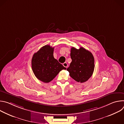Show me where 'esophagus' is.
Masks as SVG:
<instances>
[{"label":"esophagus","instance_id":"34e87169","mask_svg":"<svg viewBox=\"0 0 124 124\" xmlns=\"http://www.w3.org/2000/svg\"><path fill=\"white\" fill-rule=\"evenodd\" d=\"M63 66L64 67H65V68H67V67H68V64H67V63H66V62H65V63H64L63 64Z\"/></svg>","mask_w":124,"mask_h":124}]
</instances>
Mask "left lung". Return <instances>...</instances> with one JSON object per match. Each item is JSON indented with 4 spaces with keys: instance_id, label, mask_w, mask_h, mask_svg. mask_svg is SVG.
Segmentation results:
<instances>
[{
    "instance_id": "1",
    "label": "left lung",
    "mask_w": 124,
    "mask_h": 124,
    "mask_svg": "<svg viewBox=\"0 0 124 124\" xmlns=\"http://www.w3.org/2000/svg\"><path fill=\"white\" fill-rule=\"evenodd\" d=\"M70 55L72 61L67 70L70 77L80 83L87 81L93 75L95 68L92 53L82 47L78 49L72 47Z\"/></svg>"
}]
</instances>
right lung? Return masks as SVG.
<instances>
[{
	"label": "right lung",
	"mask_w": 124,
	"mask_h": 124,
	"mask_svg": "<svg viewBox=\"0 0 124 124\" xmlns=\"http://www.w3.org/2000/svg\"><path fill=\"white\" fill-rule=\"evenodd\" d=\"M54 48L46 45L35 53L32 58V69L35 76L45 83L49 82L61 70L66 69L54 58Z\"/></svg>",
	"instance_id": "right-lung-1"
}]
</instances>
